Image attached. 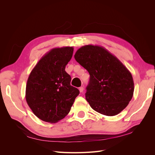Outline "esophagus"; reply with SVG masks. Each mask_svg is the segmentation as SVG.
Wrapping results in <instances>:
<instances>
[{
	"instance_id": "esophagus-1",
	"label": "esophagus",
	"mask_w": 155,
	"mask_h": 155,
	"mask_svg": "<svg viewBox=\"0 0 155 155\" xmlns=\"http://www.w3.org/2000/svg\"><path fill=\"white\" fill-rule=\"evenodd\" d=\"M79 92H83V90H84V88L83 87H81L79 88Z\"/></svg>"
}]
</instances>
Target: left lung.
<instances>
[{
	"mask_svg": "<svg viewBox=\"0 0 155 155\" xmlns=\"http://www.w3.org/2000/svg\"><path fill=\"white\" fill-rule=\"evenodd\" d=\"M74 58L90 74L85 98L92 109L112 116L128 105L134 92L133 76L116 56L89 45L79 48Z\"/></svg>",
	"mask_w": 155,
	"mask_h": 155,
	"instance_id": "left-lung-1",
	"label": "left lung"
}]
</instances>
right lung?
<instances>
[{
  "label": "right lung",
  "mask_w": 155,
  "mask_h": 155,
  "mask_svg": "<svg viewBox=\"0 0 155 155\" xmlns=\"http://www.w3.org/2000/svg\"><path fill=\"white\" fill-rule=\"evenodd\" d=\"M74 48H55L41 58L27 81L26 100L40 120L56 123L70 110L79 91L70 85L71 77L65 67L71 59Z\"/></svg>",
  "instance_id": "1"
}]
</instances>
